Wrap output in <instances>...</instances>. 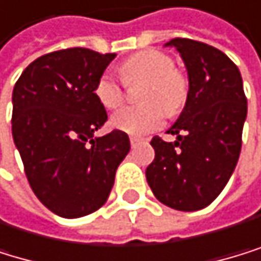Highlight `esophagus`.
I'll return each instance as SVG.
<instances>
[{
	"label": "esophagus",
	"mask_w": 261,
	"mask_h": 261,
	"mask_svg": "<svg viewBox=\"0 0 261 261\" xmlns=\"http://www.w3.org/2000/svg\"><path fill=\"white\" fill-rule=\"evenodd\" d=\"M129 142H132V147H135V146H136V144H139V142H141V138L132 136V138H129Z\"/></svg>",
	"instance_id": "obj_1"
}]
</instances>
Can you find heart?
Returning a JSON list of instances; mask_svg holds the SVG:
<instances>
[{
    "instance_id": "b5f03b06",
    "label": "heart",
    "mask_w": 261,
    "mask_h": 261,
    "mask_svg": "<svg viewBox=\"0 0 261 261\" xmlns=\"http://www.w3.org/2000/svg\"><path fill=\"white\" fill-rule=\"evenodd\" d=\"M120 74L125 82H146L141 99L146 105L123 108L111 117V125L126 135H147L163 123L165 109L176 114L187 99V82L168 55L156 50H142L128 57ZM123 87L111 72H102L95 84V98L106 109H117L123 102Z\"/></svg>"
}]
</instances>
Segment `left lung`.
I'll return each instance as SVG.
<instances>
[{
  "label": "left lung",
  "instance_id": "8db88e82",
  "mask_svg": "<svg viewBox=\"0 0 261 261\" xmlns=\"http://www.w3.org/2000/svg\"><path fill=\"white\" fill-rule=\"evenodd\" d=\"M179 52L189 77L185 106L168 129L174 142L150 141L155 159L147 184L160 203L192 212L209 206L230 180L241 152L247 99L238 66L204 42L176 38L165 44Z\"/></svg>",
  "mask_w": 261,
  "mask_h": 261
}]
</instances>
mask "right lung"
I'll list each match as a JSON object with an SVG mask.
<instances>
[{
    "label": "right lung",
    "mask_w": 261,
    "mask_h": 261,
    "mask_svg": "<svg viewBox=\"0 0 261 261\" xmlns=\"http://www.w3.org/2000/svg\"><path fill=\"white\" fill-rule=\"evenodd\" d=\"M114 58L82 47L52 52L14 85V144L34 195L60 217H84L105 204L129 152L123 132L95 136L108 120L95 84Z\"/></svg>",
    "instance_id": "1"
}]
</instances>
